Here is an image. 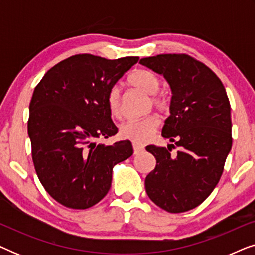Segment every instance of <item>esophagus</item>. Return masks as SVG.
Segmentation results:
<instances>
[{
	"instance_id": "obj_1",
	"label": "esophagus",
	"mask_w": 255,
	"mask_h": 255,
	"mask_svg": "<svg viewBox=\"0 0 255 255\" xmlns=\"http://www.w3.org/2000/svg\"><path fill=\"white\" fill-rule=\"evenodd\" d=\"M144 151V147H142L141 145H138V144H133V152L134 154H139V153Z\"/></svg>"
}]
</instances>
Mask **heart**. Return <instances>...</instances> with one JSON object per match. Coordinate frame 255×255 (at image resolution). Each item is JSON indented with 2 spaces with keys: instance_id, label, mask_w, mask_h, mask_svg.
<instances>
[{
  "instance_id": "heart-1",
  "label": "heart",
  "mask_w": 255,
  "mask_h": 255,
  "mask_svg": "<svg viewBox=\"0 0 255 255\" xmlns=\"http://www.w3.org/2000/svg\"><path fill=\"white\" fill-rule=\"evenodd\" d=\"M128 82L132 88L139 90L145 95L151 96L149 102L158 110H166L167 101L165 97L156 95L160 88V80L154 73L146 71V69H134L128 75ZM107 107L113 117L118 118L122 115L121 95L117 87H114L109 90L107 96ZM159 120L155 116H147L141 120H130L124 122L120 127V137L135 142V144H144L151 138V135L158 130Z\"/></svg>"
}]
</instances>
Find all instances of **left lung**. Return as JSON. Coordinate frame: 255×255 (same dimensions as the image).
<instances>
[{
	"instance_id": "left-lung-1",
	"label": "left lung",
	"mask_w": 255,
	"mask_h": 255,
	"mask_svg": "<svg viewBox=\"0 0 255 255\" xmlns=\"http://www.w3.org/2000/svg\"><path fill=\"white\" fill-rule=\"evenodd\" d=\"M139 62L169 85L170 115L161 134L180 148L170 155V148L146 147L156 159L155 168L145 179L146 193L172 214L191 210L217 186L231 151V107L226 90L210 68L188 55L159 54Z\"/></svg>"
}]
</instances>
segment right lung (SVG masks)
<instances>
[{"instance_id":"add662e5","label":"right lung","mask_w":255,"mask_h":255,"mask_svg":"<svg viewBox=\"0 0 255 255\" xmlns=\"http://www.w3.org/2000/svg\"><path fill=\"white\" fill-rule=\"evenodd\" d=\"M138 57L108 60L76 54L47 71L29 107L32 160L45 190L59 203L88 209L109 191L113 168L133 154L131 141L97 144L117 133L108 93Z\"/></svg>"}]
</instances>
